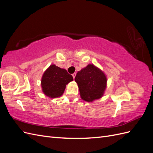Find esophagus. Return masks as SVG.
I'll return each mask as SVG.
<instances>
[{"label": "esophagus", "mask_w": 153, "mask_h": 153, "mask_svg": "<svg viewBox=\"0 0 153 153\" xmlns=\"http://www.w3.org/2000/svg\"><path fill=\"white\" fill-rule=\"evenodd\" d=\"M76 75V73H73V74H72V76H73V78H75Z\"/></svg>", "instance_id": "esophagus-1"}]
</instances>
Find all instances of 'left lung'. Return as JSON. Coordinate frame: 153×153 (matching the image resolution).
<instances>
[{
	"label": "left lung",
	"instance_id": "8db88e82",
	"mask_svg": "<svg viewBox=\"0 0 153 153\" xmlns=\"http://www.w3.org/2000/svg\"><path fill=\"white\" fill-rule=\"evenodd\" d=\"M75 80L79 87L82 99L86 101L101 98L106 89L105 75L93 64H89L78 71Z\"/></svg>",
	"mask_w": 153,
	"mask_h": 153
}]
</instances>
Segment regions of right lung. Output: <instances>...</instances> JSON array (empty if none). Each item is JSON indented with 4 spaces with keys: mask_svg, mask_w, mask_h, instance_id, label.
I'll list each match as a JSON object with an SVG mask.
<instances>
[{
    "mask_svg": "<svg viewBox=\"0 0 153 153\" xmlns=\"http://www.w3.org/2000/svg\"><path fill=\"white\" fill-rule=\"evenodd\" d=\"M73 80L71 75L64 69L51 65L44 73L41 79L43 93L50 98L61 96L65 90L66 85Z\"/></svg>",
    "mask_w": 153,
    "mask_h": 153,
    "instance_id": "obj_1",
    "label": "right lung"
}]
</instances>
